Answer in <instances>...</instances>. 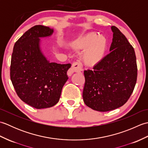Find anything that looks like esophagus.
<instances>
[{"label": "esophagus", "mask_w": 148, "mask_h": 148, "mask_svg": "<svg viewBox=\"0 0 148 148\" xmlns=\"http://www.w3.org/2000/svg\"><path fill=\"white\" fill-rule=\"evenodd\" d=\"M82 64L79 61H76L74 62L72 65V67L71 69H69V70L68 71L67 74L69 76H71L73 73L74 72H81L82 71Z\"/></svg>", "instance_id": "obj_1"}]
</instances>
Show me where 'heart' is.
Masks as SVG:
<instances>
[{"label":"heart","mask_w":148,"mask_h":148,"mask_svg":"<svg viewBox=\"0 0 148 148\" xmlns=\"http://www.w3.org/2000/svg\"><path fill=\"white\" fill-rule=\"evenodd\" d=\"M72 45L76 49H85L83 56L84 63L88 65H95L104 57L108 42L105 37L90 33L75 40Z\"/></svg>","instance_id":"b5f03b06"}]
</instances>
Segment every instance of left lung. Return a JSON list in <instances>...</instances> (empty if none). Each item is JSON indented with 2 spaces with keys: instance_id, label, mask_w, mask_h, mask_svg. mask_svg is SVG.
Instances as JSON below:
<instances>
[{
  "instance_id": "1",
  "label": "left lung",
  "mask_w": 148,
  "mask_h": 148,
  "mask_svg": "<svg viewBox=\"0 0 148 148\" xmlns=\"http://www.w3.org/2000/svg\"><path fill=\"white\" fill-rule=\"evenodd\" d=\"M110 53L92 70L84 71L85 83L83 98L85 104L97 111L117 109L127 102L137 77L134 49L115 26Z\"/></svg>"
}]
</instances>
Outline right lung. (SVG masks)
<instances>
[{
  "label": "right lung",
  "instance_id": "obj_1",
  "mask_svg": "<svg viewBox=\"0 0 148 148\" xmlns=\"http://www.w3.org/2000/svg\"><path fill=\"white\" fill-rule=\"evenodd\" d=\"M53 29L36 25L14 44L10 67L12 85L20 99L36 109L51 108L59 101L71 64L49 62L40 47V38Z\"/></svg>",
  "mask_w": 148,
  "mask_h": 148
}]
</instances>
